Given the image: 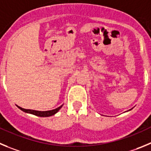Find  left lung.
Segmentation results:
<instances>
[{
    "instance_id": "obj_1",
    "label": "left lung",
    "mask_w": 151,
    "mask_h": 151,
    "mask_svg": "<svg viewBox=\"0 0 151 151\" xmlns=\"http://www.w3.org/2000/svg\"><path fill=\"white\" fill-rule=\"evenodd\" d=\"M129 110H130V109H129Z\"/></svg>"
}]
</instances>
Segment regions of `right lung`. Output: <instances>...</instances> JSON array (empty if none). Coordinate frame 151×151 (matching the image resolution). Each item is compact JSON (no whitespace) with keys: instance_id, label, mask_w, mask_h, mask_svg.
I'll use <instances>...</instances> for the list:
<instances>
[{"instance_id":"obj_1","label":"right lung","mask_w":151,"mask_h":151,"mask_svg":"<svg viewBox=\"0 0 151 151\" xmlns=\"http://www.w3.org/2000/svg\"><path fill=\"white\" fill-rule=\"evenodd\" d=\"M18 106V108H19L21 110L26 112V113L32 114V115H36V116H39V117H49V116H52V115H55L56 112H58V111L61 109L63 105L59 106V107L56 108V109H52V110H48V111H37V110H33V109H24V108L20 107V106Z\"/></svg>"}]
</instances>
